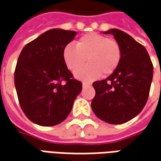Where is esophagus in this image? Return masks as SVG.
Returning a JSON list of instances; mask_svg holds the SVG:
<instances>
[{
  "instance_id": "esophagus-1",
  "label": "esophagus",
  "mask_w": 161,
  "mask_h": 161,
  "mask_svg": "<svg viewBox=\"0 0 161 161\" xmlns=\"http://www.w3.org/2000/svg\"><path fill=\"white\" fill-rule=\"evenodd\" d=\"M88 86H90V84L85 83V82H84V83H83V87L85 88V87H88Z\"/></svg>"
}]
</instances>
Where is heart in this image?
I'll return each instance as SVG.
<instances>
[{"instance_id":"b5f03b06","label":"heart","mask_w":161,"mask_h":161,"mask_svg":"<svg viewBox=\"0 0 161 161\" xmlns=\"http://www.w3.org/2000/svg\"><path fill=\"white\" fill-rule=\"evenodd\" d=\"M122 51L115 40L97 33H88L76 42L75 47L67 45L63 51V58L67 68L76 72L87 61L90 64L77 72L79 79L91 81L101 76L111 75L121 63Z\"/></svg>"}]
</instances>
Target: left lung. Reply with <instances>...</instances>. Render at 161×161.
I'll return each instance as SVG.
<instances>
[{"label": "left lung", "instance_id": "obj_1", "mask_svg": "<svg viewBox=\"0 0 161 161\" xmlns=\"http://www.w3.org/2000/svg\"><path fill=\"white\" fill-rule=\"evenodd\" d=\"M113 34L122 51L118 68L104 80L96 81L91 108L98 118L110 124H121L135 117L147 103L153 79L152 61L147 51L128 33L119 29Z\"/></svg>", "mask_w": 161, "mask_h": 161}]
</instances>
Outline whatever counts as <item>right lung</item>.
<instances>
[{"mask_svg": "<svg viewBox=\"0 0 161 161\" xmlns=\"http://www.w3.org/2000/svg\"><path fill=\"white\" fill-rule=\"evenodd\" d=\"M74 31L51 29L24 46L14 71L20 107L30 121L54 126L65 120L82 91L64 64V48L72 41Z\"/></svg>", "mask_w": 161, "mask_h": 161, "instance_id": "right-lung-1", "label": "right lung"}]
</instances>
